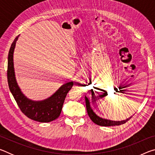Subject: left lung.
I'll use <instances>...</instances> for the list:
<instances>
[{
  "instance_id": "obj_1",
  "label": "left lung",
  "mask_w": 155,
  "mask_h": 155,
  "mask_svg": "<svg viewBox=\"0 0 155 155\" xmlns=\"http://www.w3.org/2000/svg\"><path fill=\"white\" fill-rule=\"evenodd\" d=\"M85 103H86V108H87V111L89 117H90L91 121L95 123L97 125L102 126V127H111V126H117V125H121L124 124V123L128 121L131 117H129L125 120H123V121H112V120H109L106 119L101 118V117H98L95 113L93 111V110L91 109L90 107V101H89L87 97L85 96Z\"/></svg>"
}]
</instances>
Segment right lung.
<instances>
[{"mask_svg": "<svg viewBox=\"0 0 155 155\" xmlns=\"http://www.w3.org/2000/svg\"><path fill=\"white\" fill-rule=\"evenodd\" d=\"M18 35L12 43L8 54L7 81L9 90L16 101L21 111L26 116L39 122H50L58 118L61 114L65 97L73 86V82L64 84L53 95L41 101H33L28 99L20 91L15 77L13 54Z\"/></svg>", "mask_w": 155, "mask_h": 155, "instance_id": "add662e5", "label": "right lung"}]
</instances>
